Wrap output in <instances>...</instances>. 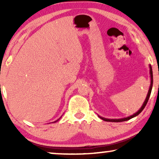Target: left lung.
I'll return each mask as SVG.
<instances>
[{
  "instance_id": "obj_1",
  "label": "left lung",
  "mask_w": 159,
  "mask_h": 159,
  "mask_svg": "<svg viewBox=\"0 0 159 159\" xmlns=\"http://www.w3.org/2000/svg\"><path fill=\"white\" fill-rule=\"evenodd\" d=\"M149 68H150V77H151V84H150V88H149V90H148V93L147 96H146V98H145V100L144 103H143V104L142 105V106H141V108H140V109H139L136 113H134L133 115H131V116H129L125 117V118H121V119H106V118H104V117H102V116H98L100 118H101V119H103V121H111V122H121V121H125L129 120L130 119L134 118V117L137 116H138V115H139L141 112H142V111L144 109V108L145 107V106H146L148 101L150 95H151V93L152 87H153V71H152V67H151V65H149Z\"/></svg>"
}]
</instances>
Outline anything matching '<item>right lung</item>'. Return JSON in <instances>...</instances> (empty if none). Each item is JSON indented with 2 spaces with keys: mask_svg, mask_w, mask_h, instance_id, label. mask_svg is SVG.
<instances>
[{
  "mask_svg": "<svg viewBox=\"0 0 159 159\" xmlns=\"http://www.w3.org/2000/svg\"><path fill=\"white\" fill-rule=\"evenodd\" d=\"M61 117H60V118H59V119H58V120H56V121H54V122H56V121H58V120H59V119H61Z\"/></svg>",
  "mask_w": 159,
  "mask_h": 159,
  "instance_id": "add662e5",
  "label": "right lung"
}]
</instances>
